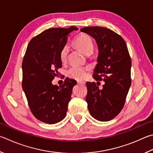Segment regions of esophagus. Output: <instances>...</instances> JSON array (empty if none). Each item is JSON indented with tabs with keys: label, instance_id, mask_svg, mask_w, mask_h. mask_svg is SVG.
<instances>
[{
	"label": "esophagus",
	"instance_id": "esophagus-1",
	"mask_svg": "<svg viewBox=\"0 0 153 153\" xmlns=\"http://www.w3.org/2000/svg\"><path fill=\"white\" fill-rule=\"evenodd\" d=\"M77 84L80 85H85V82H82V81H77Z\"/></svg>",
	"mask_w": 153,
	"mask_h": 153
}]
</instances>
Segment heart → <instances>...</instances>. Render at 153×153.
Wrapping results in <instances>:
<instances>
[{
  "mask_svg": "<svg viewBox=\"0 0 153 153\" xmlns=\"http://www.w3.org/2000/svg\"><path fill=\"white\" fill-rule=\"evenodd\" d=\"M75 46L82 53L85 55H90L92 53L94 49L93 41L88 35L81 34L77 36L74 41ZM69 53V47L65 45L61 49L59 57L62 62H66ZM88 73V69L84 67L72 66L68 70V76L77 80L84 79Z\"/></svg>",
  "mask_w": 153,
  "mask_h": 153,
  "instance_id": "1",
  "label": "heart"
}]
</instances>
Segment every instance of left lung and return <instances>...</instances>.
<instances>
[{"mask_svg": "<svg viewBox=\"0 0 153 153\" xmlns=\"http://www.w3.org/2000/svg\"><path fill=\"white\" fill-rule=\"evenodd\" d=\"M81 31L96 40L98 47V63L94 78L103 80L100 90L95 82H87L85 100L90 114L99 121H109L124 107L131 85V59L123 38L105 27H86Z\"/></svg>", "mask_w": 153, "mask_h": 153, "instance_id": "obj_1", "label": "left lung"}]
</instances>
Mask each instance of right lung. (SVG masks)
<instances>
[{
    "mask_svg": "<svg viewBox=\"0 0 153 153\" xmlns=\"http://www.w3.org/2000/svg\"><path fill=\"white\" fill-rule=\"evenodd\" d=\"M78 29L51 28L35 36L28 44L22 63V88L30 111L39 120L55 124L65 117L76 80L65 79L63 84H52L62 67L59 53L68 36Z\"/></svg>",
    "mask_w": 153,
    "mask_h": 153,
    "instance_id": "1",
    "label": "right lung"
}]
</instances>
